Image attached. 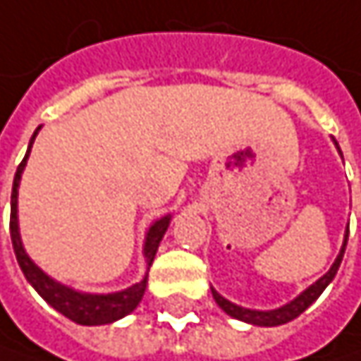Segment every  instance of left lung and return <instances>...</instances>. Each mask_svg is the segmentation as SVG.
I'll return each instance as SVG.
<instances>
[{"instance_id":"1","label":"left lung","mask_w":361,"mask_h":361,"mask_svg":"<svg viewBox=\"0 0 361 361\" xmlns=\"http://www.w3.org/2000/svg\"><path fill=\"white\" fill-rule=\"evenodd\" d=\"M335 145H337V142H335ZM337 149H339V145H337ZM339 152H341V149H339ZM348 236L349 226L348 230H345V240H343V246H341V252H339V257L335 259L333 267L326 271L317 283H312L308 290H304L300 296L294 298L290 304H286V306H281V308H275V310H250V308H243V306H238V304H232L230 300H226L224 296H219L218 292L212 288L214 300L218 302V306L226 312V314H230L232 319H238V321L250 322V324H259V326H277V324H286V322L294 321V319L300 317L317 298L321 296L322 292H324V288H326V286L333 281V277L337 275V269H339L341 259H343V252H345V246H348Z\"/></svg>"}]
</instances>
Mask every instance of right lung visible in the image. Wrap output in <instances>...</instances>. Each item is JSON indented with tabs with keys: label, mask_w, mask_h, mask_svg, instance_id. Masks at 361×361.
<instances>
[{
	"label": "right lung",
	"mask_w": 361,
	"mask_h": 361,
	"mask_svg": "<svg viewBox=\"0 0 361 361\" xmlns=\"http://www.w3.org/2000/svg\"><path fill=\"white\" fill-rule=\"evenodd\" d=\"M40 129V127H39ZM39 129L35 131L30 145H28V152L24 156V160L20 162V166L16 170V176H13V187H12V214H10V236H12L13 252H16V259H18V265L24 273V277L30 281V286L39 292L40 296L44 298V302L49 306H53L57 312H61L63 317H67L69 321L78 322V324H109V322H115L123 317H127L129 312H133L137 308V304L142 302L143 294H145V283H147V277H143L140 283L123 290V292H115V294H82V292H75L67 286H61L59 281L51 279L47 273L42 271L30 261V257L26 255L22 240H20V230H18V187H20V176H22V170L26 166V160L30 156V147L35 143V137L39 133ZM168 224H170V216H164L158 221L152 224V228L147 230V236H145V245H143V255L147 259V265H152L154 257H156V250L160 246V240L164 236V232L168 230Z\"/></svg>",
	"instance_id": "add662e5"
}]
</instances>
